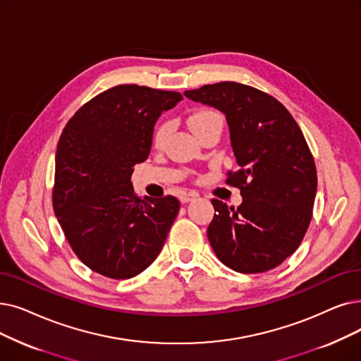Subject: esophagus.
Returning <instances> with one entry per match:
<instances>
[{
  "label": "esophagus",
  "mask_w": 361,
  "mask_h": 361,
  "mask_svg": "<svg viewBox=\"0 0 361 361\" xmlns=\"http://www.w3.org/2000/svg\"><path fill=\"white\" fill-rule=\"evenodd\" d=\"M195 197H197V195H196L195 192H184V193L180 195L181 203H189V202H192Z\"/></svg>",
  "instance_id": "34e87169"
}]
</instances>
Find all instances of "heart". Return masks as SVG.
I'll return each instance as SVG.
<instances>
[{
  "instance_id": "heart-1",
  "label": "heart",
  "mask_w": 361,
  "mask_h": 361,
  "mask_svg": "<svg viewBox=\"0 0 361 361\" xmlns=\"http://www.w3.org/2000/svg\"><path fill=\"white\" fill-rule=\"evenodd\" d=\"M214 123L223 125V118L216 112L209 111V109H200V111H196L189 116V127L195 133V135H197L200 131L211 127ZM168 133H169V123L166 122L159 123L153 134V145L156 147H162L168 137Z\"/></svg>"
}]
</instances>
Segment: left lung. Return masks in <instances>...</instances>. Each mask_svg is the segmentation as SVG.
Masks as SVG:
<instances>
[{"label": "left lung", "instance_id": "8db88e82", "mask_svg": "<svg viewBox=\"0 0 361 361\" xmlns=\"http://www.w3.org/2000/svg\"><path fill=\"white\" fill-rule=\"evenodd\" d=\"M184 96L224 114L239 165L227 183L240 189V205L212 199L208 239L215 255L245 274L276 269L304 239L317 192L302 131L280 102L243 84L203 85Z\"/></svg>", "mask_w": 361, "mask_h": 361}]
</instances>
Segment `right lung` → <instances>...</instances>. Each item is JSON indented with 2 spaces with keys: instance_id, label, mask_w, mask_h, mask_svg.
<instances>
[{
  "instance_id": "1",
  "label": "right lung",
  "mask_w": 361,
  "mask_h": 361,
  "mask_svg": "<svg viewBox=\"0 0 361 361\" xmlns=\"http://www.w3.org/2000/svg\"><path fill=\"white\" fill-rule=\"evenodd\" d=\"M183 96L134 84L85 103L56 152L53 207L73 252L111 279H131L158 258L180 211L174 196L137 197L134 165L150 153L153 127Z\"/></svg>"
}]
</instances>
